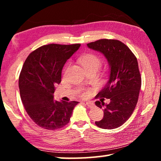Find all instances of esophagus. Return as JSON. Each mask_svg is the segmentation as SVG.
Returning <instances> with one entry per match:
<instances>
[{
    "label": "esophagus",
    "instance_id": "34e87169",
    "mask_svg": "<svg viewBox=\"0 0 161 161\" xmlns=\"http://www.w3.org/2000/svg\"><path fill=\"white\" fill-rule=\"evenodd\" d=\"M84 103H85V104L87 106V107H89V108H92L94 106V103H92V102H84Z\"/></svg>",
    "mask_w": 161,
    "mask_h": 161
}]
</instances>
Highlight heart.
<instances>
[{"label": "heart", "mask_w": 161, "mask_h": 161, "mask_svg": "<svg viewBox=\"0 0 161 161\" xmlns=\"http://www.w3.org/2000/svg\"><path fill=\"white\" fill-rule=\"evenodd\" d=\"M79 62L86 71L90 69L97 71L102 65V59L99 56L94 54H87L81 56L79 59ZM84 95L85 94H83L82 96H84Z\"/></svg>", "instance_id": "obj_1"}]
</instances>
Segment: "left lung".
<instances>
[{
    "mask_svg": "<svg viewBox=\"0 0 161 161\" xmlns=\"http://www.w3.org/2000/svg\"><path fill=\"white\" fill-rule=\"evenodd\" d=\"M87 46L102 53L110 67L109 80L96 97L111 102L105 104L102 99L95 102L103 108V119L95 124L102 129H116L130 118L138 102L141 77L137 59L126 45L117 40L102 39Z\"/></svg>",
    "mask_w": 161,
    "mask_h": 161,
    "instance_id": "left-lung-1",
    "label": "left lung"
}]
</instances>
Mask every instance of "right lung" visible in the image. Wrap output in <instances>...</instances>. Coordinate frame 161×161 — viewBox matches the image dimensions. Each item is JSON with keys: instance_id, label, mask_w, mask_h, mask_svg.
Masks as SVG:
<instances>
[{"instance_id": "1", "label": "right lung", "mask_w": 161, "mask_h": 161, "mask_svg": "<svg viewBox=\"0 0 161 161\" xmlns=\"http://www.w3.org/2000/svg\"><path fill=\"white\" fill-rule=\"evenodd\" d=\"M80 44H50L29 54L19 77L20 98L31 119L40 127L56 130L69 123L78 102L54 100V86L61 82L65 62Z\"/></svg>"}]
</instances>
